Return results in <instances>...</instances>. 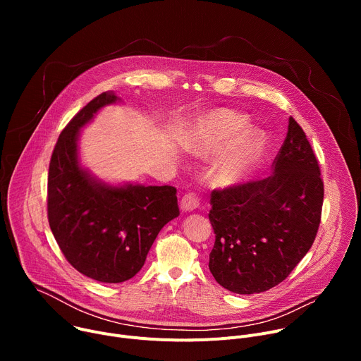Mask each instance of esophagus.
<instances>
[{"instance_id": "34e87169", "label": "esophagus", "mask_w": 361, "mask_h": 361, "mask_svg": "<svg viewBox=\"0 0 361 361\" xmlns=\"http://www.w3.org/2000/svg\"><path fill=\"white\" fill-rule=\"evenodd\" d=\"M200 205V198L197 194L194 192H188L181 198L180 207L183 212H194Z\"/></svg>"}]
</instances>
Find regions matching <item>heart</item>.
Here are the masks:
<instances>
[{"label":"heart","instance_id":"obj_1","mask_svg":"<svg viewBox=\"0 0 361 361\" xmlns=\"http://www.w3.org/2000/svg\"><path fill=\"white\" fill-rule=\"evenodd\" d=\"M245 127V116L220 109L201 117L184 138L185 149L197 156L222 152L213 169V181L219 187L240 184L260 157L264 135L260 130Z\"/></svg>","mask_w":361,"mask_h":361}]
</instances>
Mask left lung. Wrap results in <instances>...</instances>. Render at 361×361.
Wrapping results in <instances>:
<instances>
[{
	"label": "left lung",
	"instance_id": "obj_1",
	"mask_svg": "<svg viewBox=\"0 0 361 361\" xmlns=\"http://www.w3.org/2000/svg\"><path fill=\"white\" fill-rule=\"evenodd\" d=\"M273 174L210 195L216 243L210 271L237 294L280 284L312 248L322 219L324 187L319 161L297 121L273 163Z\"/></svg>",
	"mask_w": 361,
	"mask_h": 361
}]
</instances>
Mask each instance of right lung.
<instances>
[{
    "label": "right lung",
    "mask_w": 361,
    "mask_h": 361,
    "mask_svg": "<svg viewBox=\"0 0 361 361\" xmlns=\"http://www.w3.org/2000/svg\"><path fill=\"white\" fill-rule=\"evenodd\" d=\"M120 99L113 91L102 92L78 111L60 134L48 170L51 231L67 262L101 283L134 277L160 230L180 214L171 185H113L81 166V128Z\"/></svg>",
    "instance_id": "obj_1"
}]
</instances>
